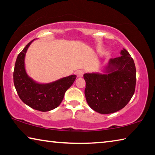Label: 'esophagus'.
<instances>
[{
	"label": "esophagus",
	"instance_id": "34e87169",
	"mask_svg": "<svg viewBox=\"0 0 155 155\" xmlns=\"http://www.w3.org/2000/svg\"><path fill=\"white\" fill-rule=\"evenodd\" d=\"M83 74H84V72H83V70H77V72H76V74H77V77H78V78L82 77Z\"/></svg>",
	"mask_w": 155,
	"mask_h": 155
}]
</instances>
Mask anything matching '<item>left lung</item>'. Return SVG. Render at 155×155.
I'll list each match as a JSON object with an SVG mask.
<instances>
[{
    "instance_id": "obj_1",
    "label": "left lung",
    "mask_w": 155,
    "mask_h": 155,
    "mask_svg": "<svg viewBox=\"0 0 155 155\" xmlns=\"http://www.w3.org/2000/svg\"><path fill=\"white\" fill-rule=\"evenodd\" d=\"M121 56L110 59L103 73H85V95L94 111L101 114H113L127 105L135 90L136 68L127 50Z\"/></svg>"
}]
</instances>
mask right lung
Wrapping results in <instances>:
<instances>
[{"mask_svg":"<svg viewBox=\"0 0 155 155\" xmlns=\"http://www.w3.org/2000/svg\"><path fill=\"white\" fill-rule=\"evenodd\" d=\"M30 41L16 59L14 71V83L22 101L31 108L48 111L57 108L64 99L65 91L74 83L77 76L73 74L49 83H39L27 74L25 59Z\"/></svg>","mask_w":155,"mask_h":155,"instance_id":"add662e5","label":"right lung"}]
</instances>
